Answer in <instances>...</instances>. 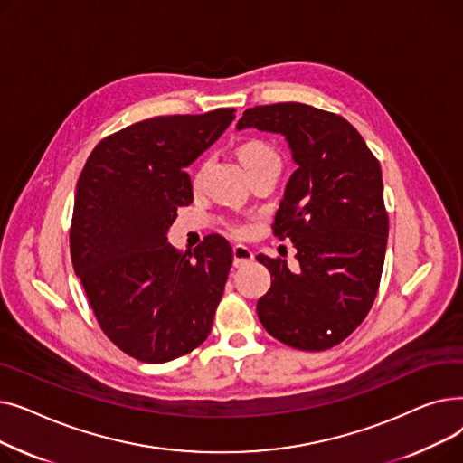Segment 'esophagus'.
<instances>
[{
    "label": "esophagus",
    "instance_id": "esophagus-1",
    "mask_svg": "<svg viewBox=\"0 0 463 463\" xmlns=\"http://www.w3.org/2000/svg\"><path fill=\"white\" fill-rule=\"evenodd\" d=\"M232 257H234V266H244V264H250L253 260V251L246 246L236 244L232 248Z\"/></svg>",
    "mask_w": 463,
    "mask_h": 463
}]
</instances>
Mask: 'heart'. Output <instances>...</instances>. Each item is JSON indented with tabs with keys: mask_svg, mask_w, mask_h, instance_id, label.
<instances>
[{
	"mask_svg": "<svg viewBox=\"0 0 463 463\" xmlns=\"http://www.w3.org/2000/svg\"><path fill=\"white\" fill-rule=\"evenodd\" d=\"M240 159L244 163L248 173L260 166H279V156L278 152L272 148L270 144H266L262 140H248L240 146ZM203 175V168L199 170L197 180ZM238 232H244V229H238Z\"/></svg>",
	"mask_w": 463,
	"mask_h": 463,
	"instance_id": "b5f03b06",
	"label": "heart"
}]
</instances>
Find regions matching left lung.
Here are the masks:
<instances>
[{
	"instance_id": "left-lung-1",
	"label": "left lung",
	"mask_w": 463,
	"mask_h": 463,
	"mask_svg": "<svg viewBox=\"0 0 463 463\" xmlns=\"http://www.w3.org/2000/svg\"><path fill=\"white\" fill-rule=\"evenodd\" d=\"M236 129L283 135L297 163L272 229L293 241L300 270L257 255L274 278L259 319L288 347L326 351L366 319L379 288L388 238L379 161L345 118L304 103L248 109Z\"/></svg>"
}]
</instances>
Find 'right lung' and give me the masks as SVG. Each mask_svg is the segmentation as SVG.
<instances>
[{"label":"right lung","instance_id":"1","mask_svg":"<svg viewBox=\"0 0 463 463\" xmlns=\"http://www.w3.org/2000/svg\"><path fill=\"white\" fill-rule=\"evenodd\" d=\"M234 109L156 116L95 146L75 193L71 260L97 323L129 356L163 364L208 337L232 264L210 234L182 255L166 241L193 201L185 168L223 135Z\"/></svg>","mask_w":463,"mask_h":463}]
</instances>
